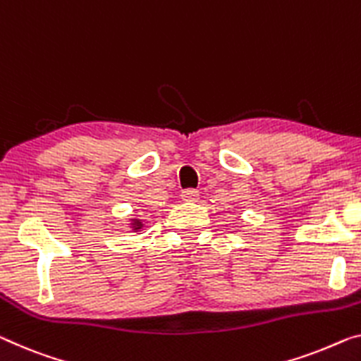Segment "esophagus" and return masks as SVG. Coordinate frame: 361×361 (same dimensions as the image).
<instances>
[{
  "instance_id": "34e87169",
  "label": "esophagus",
  "mask_w": 361,
  "mask_h": 361,
  "mask_svg": "<svg viewBox=\"0 0 361 361\" xmlns=\"http://www.w3.org/2000/svg\"><path fill=\"white\" fill-rule=\"evenodd\" d=\"M200 197L198 190H195V188H185V190H182L180 193V198L185 200V202H197Z\"/></svg>"
}]
</instances>
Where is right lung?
I'll return each instance as SVG.
<instances>
[{"mask_svg": "<svg viewBox=\"0 0 361 361\" xmlns=\"http://www.w3.org/2000/svg\"><path fill=\"white\" fill-rule=\"evenodd\" d=\"M132 221H134V223H132V229H134V231H140L142 227H143L142 221H140V219H132Z\"/></svg>", "mask_w": 361, "mask_h": 361, "instance_id": "1", "label": "right lung"}]
</instances>
